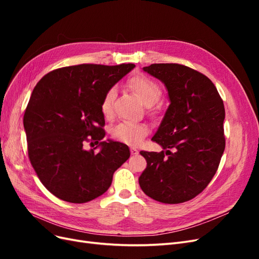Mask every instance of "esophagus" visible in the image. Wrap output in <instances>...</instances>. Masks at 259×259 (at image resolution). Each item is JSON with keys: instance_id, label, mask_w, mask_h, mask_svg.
Listing matches in <instances>:
<instances>
[{"instance_id": "1", "label": "esophagus", "mask_w": 259, "mask_h": 259, "mask_svg": "<svg viewBox=\"0 0 259 259\" xmlns=\"http://www.w3.org/2000/svg\"><path fill=\"white\" fill-rule=\"evenodd\" d=\"M139 153V151L137 150V149H135V148H132L131 149V154L132 155H137Z\"/></svg>"}]
</instances>
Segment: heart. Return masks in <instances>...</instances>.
Returning a JSON list of instances; mask_svg holds the SVG:
<instances>
[{
	"mask_svg": "<svg viewBox=\"0 0 259 259\" xmlns=\"http://www.w3.org/2000/svg\"><path fill=\"white\" fill-rule=\"evenodd\" d=\"M130 88L134 91L143 103L150 107L158 103L162 96L160 84L151 77L144 74L133 76L128 81ZM115 97V89L111 88L107 91L101 101L100 109L106 117L112 115L113 100ZM149 128L142 123L122 122L112 130V136L115 140L128 146H138L148 135Z\"/></svg>",
	"mask_w": 259,
	"mask_h": 259,
	"instance_id": "1",
	"label": "heart"
}]
</instances>
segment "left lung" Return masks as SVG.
Here are the masks:
<instances>
[{
    "mask_svg": "<svg viewBox=\"0 0 259 259\" xmlns=\"http://www.w3.org/2000/svg\"><path fill=\"white\" fill-rule=\"evenodd\" d=\"M144 71L165 84L170 105L152 140L166 152L140 151L139 177L151 199L177 204L197 197L214 177L225 150V107L208 77L179 64H153Z\"/></svg>",
    "mask_w": 259,
    "mask_h": 259,
    "instance_id": "obj_1",
    "label": "left lung"
}]
</instances>
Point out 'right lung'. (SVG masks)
<instances>
[{
    "mask_svg": "<svg viewBox=\"0 0 259 259\" xmlns=\"http://www.w3.org/2000/svg\"><path fill=\"white\" fill-rule=\"evenodd\" d=\"M134 64H82L53 70L37 82L23 115L31 165L51 193L70 203L104 194L113 173L130 158L126 145L103 142L100 105ZM95 141L101 151H85ZM101 143H99V142Z\"/></svg>",
    "mask_w": 259,
    "mask_h": 259,
    "instance_id": "add662e5",
    "label": "right lung"
}]
</instances>
